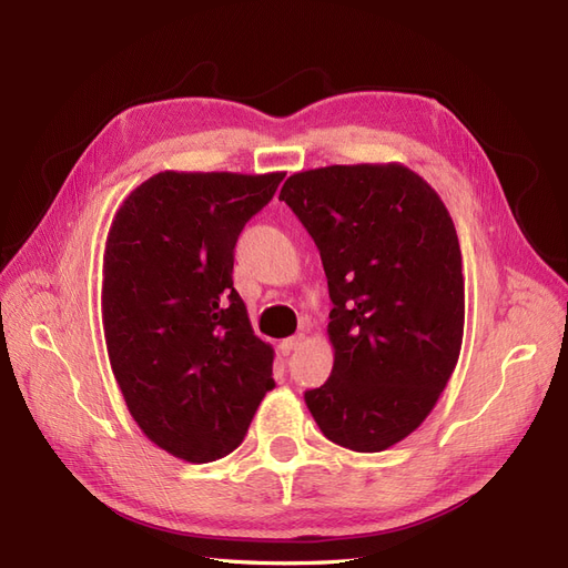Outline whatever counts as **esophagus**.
<instances>
[{"label":"esophagus","mask_w":568,"mask_h":568,"mask_svg":"<svg viewBox=\"0 0 568 568\" xmlns=\"http://www.w3.org/2000/svg\"><path fill=\"white\" fill-rule=\"evenodd\" d=\"M305 343V336L303 334H296V336H288V338H284L282 343H280V351L284 353V355H288V353H294V351H298L301 346Z\"/></svg>","instance_id":"1"}]
</instances>
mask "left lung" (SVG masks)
I'll return each mask as SVG.
<instances>
[{
  "mask_svg": "<svg viewBox=\"0 0 568 568\" xmlns=\"http://www.w3.org/2000/svg\"><path fill=\"white\" fill-rule=\"evenodd\" d=\"M280 201L315 239L334 303L332 376L305 390V405L332 443L382 453L428 417L459 359L464 277L453 217L403 163L303 170Z\"/></svg>",
  "mask_w": 568,
  "mask_h": 568,
  "instance_id": "left-lung-1",
  "label": "left lung"
}]
</instances>
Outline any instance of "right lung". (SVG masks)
Here are the masks:
<instances>
[{
    "label": "right lung",
    "instance_id": "1",
    "mask_svg": "<svg viewBox=\"0 0 568 568\" xmlns=\"http://www.w3.org/2000/svg\"><path fill=\"white\" fill-rule=\"evenodd\" d=\"M284 173H163L120 203L101 322L132 419L192 464L230 455L274 388L270 343L232 284L234 246Z\"/></svg>",
    "mask_w": 568,
    "mask_h": 568
}]
</instances>
